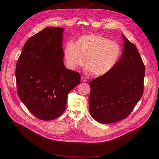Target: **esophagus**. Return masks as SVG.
I'll use <instances>...</instances> for the list:
<instances>
[{
	"label": "esophagus",
	"instance_id": "34e87169",
	"mask_svg": "<svg viewBox=\"0 0 159 159\" xmlns=\"http://www.w3.org/2000/svg\"><path fill=\"white\" fill-rule=\"evenodd\" d=\"M81 81H82V82H86V81H87V79H86L84 76H82V77H81Z\"/></svg>",
	"mask_w": 159,
	"mask_h": 159
}]
</instances>
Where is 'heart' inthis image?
Instances as JSON below:
<instances>
[{
    "label": "heart",
    "mask_w": 159,
    "mask_h": 159,
    "mask_svg": "<svg viewBox=\"0 0 159 159\" xmlns=\"http://www.w3.org/2000/svg\"><path fill=\"white\" fill-rule=\"evenodd\" d=\"M121 50L115 41L98 34H90L79 37L75 44L67 42L63 54L67 67L76 70L84 65L86 70L96 76L109 72L118 63Z\"/></svg>",
    "instance_id": "heart-1"
}]
</instances>
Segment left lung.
I'll use <instances>...</instances> for the list:
<instances>
[{"label": "left lung", "instance_id": "obj_1", "mask_svg": "<svg viewBox=\"0 0 159 159\" xmlns=\"http://www.w3.org/2000/svg\"><path fill=\"white\" fill-rule=\"evenodd\" d=\"M122 36L121 58L109 72L89 82L90 114L102 124L125 119L143 93L144 64L135 45Z\"/></svg>", "mask_w": 159, "mask_h": 159}]
</instances>
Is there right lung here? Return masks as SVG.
<instances>
[{"mask_svg": "<svg viewBox=\"0 0 159 159\" xmlns=\"http://www.w3.org/2000/svg\"><path fill=\"white\" fill-rule=\"evenodd\" d=\"M64 29L47 27L25 44L16 64L18 96L37 118L53 120L64 112L68 94L80 75L65 68L62 47Z\"/></svg>", "mask_w": 159, "mask_h": 159, "instance_id": "1", "label": "right lung"}]
</instances>
